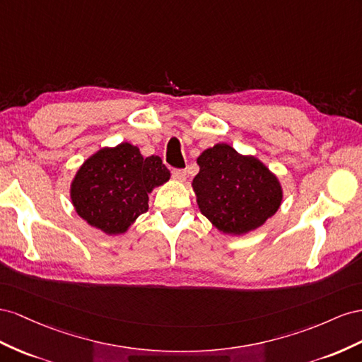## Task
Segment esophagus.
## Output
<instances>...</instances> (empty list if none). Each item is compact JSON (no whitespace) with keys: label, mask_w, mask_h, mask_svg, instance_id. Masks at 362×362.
Wrapping results in <instances>:
<instances>
[{"label":"esophagus","mask_w":362,"mask_h":362,"mask_svg":"<svg viewBox=\"0 0 362 362\" xmlns=\"http://www.w3.org/2000/svg\"><path fill=\"white\" fill-rule=\"evenodd\" d=\"M173 177L179 182L187 180V170H173Z\"/></svg>","instance_id":"esophagus-1"}]
</instances>
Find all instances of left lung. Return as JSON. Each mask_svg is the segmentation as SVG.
Masks as SVG:
<instances>
[{
    "instance_id": "1",
    "label": "left lung",
    "mask_w": 362,
    "mask_h": 362,
    "mask_svg": "<svg viewBox=\"0 0 362 362\" xmlns=\"http://www.w3.org/2000/svg\"><path fill=\"white\" fill-rule=\"evenodd\" d=\"M200 167L191 187L200 212L216 230L241 236L279 211L284 189L277 175L253 154L229 144H215L197 158Z\"/></svg>"
}]
</instances>
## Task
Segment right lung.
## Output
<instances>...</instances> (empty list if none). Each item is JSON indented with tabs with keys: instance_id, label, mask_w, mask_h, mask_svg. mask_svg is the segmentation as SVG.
Wrapping results in <instances>:
<instances>
[{
	"instance_id": "1",
	"label": "right lung",
	"mask_w": 362,
	"mask_h": 362,
	"mask_svg": "<svg viewBox=\"0 0 362 362\" xmlns=\"http://www.w3.org/2000/svg\"><path fill=\"white\" fill-rule=\"evenodd\" d=\"M171 177L159 156L144 158L136 146L103 147L80 165L69 199L80 218L107 236L126 233L148 211V194Z\"/></svg>"
}]
</instances>
